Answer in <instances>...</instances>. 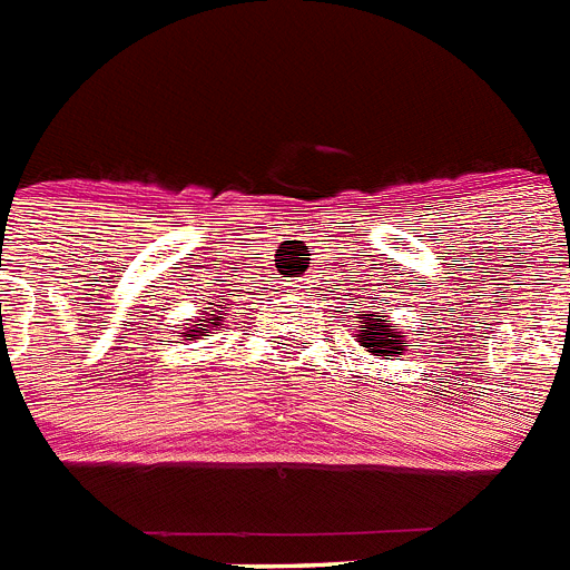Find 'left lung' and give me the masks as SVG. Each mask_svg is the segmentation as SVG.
<instances>
[{
  "mask_svg": "<svg viewBox=\"0 0 570 570\" xmlns=\"http://www.w3.org/2000/svg\"><path fill=\"white\" fill-rule=\"evenodd\" d=\"M358 341H362V347H367V353L373 356H394L397 350H406L409 344H403L406 335H400V332L391 330L389 321H382V314H367V321H358Z\"/></svg>",
  "mask_w": 570,
  "mask_h": 570,
  "instance_id": "obj_1",
  "label": "left lung"
}]
</instances>
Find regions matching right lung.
I'll list each match as a JSON object with an SVG mask.
<instances>
[{
    "instance_id": "1",
    "label": "right lung",
    "mask_w": 570,
    "mask_h": 570,
    "mask_svg": "<svg viewBox=\"0 0 570 570\" xmlns=\"http://www.w3.org/2000/svg\"><path fill=\"white\" fill-rule=\"evenodd\" d=\"M212 323H214V326H220V317H206V321H203V323H194V326H188V330H185V332H181V335H185V338H188V341H194V338H197V335H203V332H206V326H212Z\"/></svg>"
}]
</instances>
